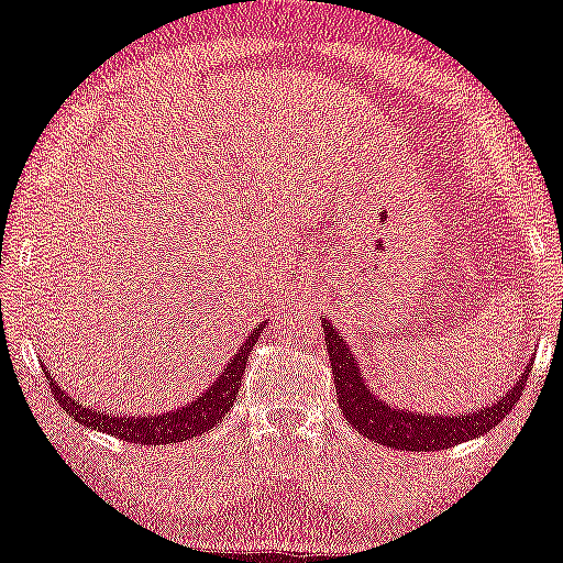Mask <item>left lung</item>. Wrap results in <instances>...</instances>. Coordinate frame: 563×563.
Returning <instances> with one entry per match:
<instances>
[{
    "label": "left lung",
    "instance_id": "1",
    "mask_svg": "<svg viewBox=\"0 0 563 563\" xmlns=\"http://www.w3.org/2000/svg\"><path fill=\"white\" fill-rule=\"evenodd\" d=\"M322 328L335 377L338 406H341L346 422L364 438L401 451L451 449L453 443H466V440L490 432L519 401L532 369V364H527L514 388L506 390V396H500L498 401H493V406H477L470 415H430V411L419 415V411L396 409L390 401L377 398L358 367L356 354H351L349 343L333 328V322L324 320Z\"/></svg>",
    "mask_w": 563,
    "mask_h": 563
}]
</instances>
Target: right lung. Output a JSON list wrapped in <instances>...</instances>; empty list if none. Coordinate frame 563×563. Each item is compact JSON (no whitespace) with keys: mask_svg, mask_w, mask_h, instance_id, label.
Returning a JSON list of instances; mask_svg holds the SVG:
<instances>
[{"mask_svg":"<svg viewBox=\"0 0 563 563\" xmlns=\"http://www.w3.org/2000/svg\"><path fill=\"white\" fill-rule=\"evenodd\" d=\"M264 324H256L254 333L246 338V343L235 351L233 358L228 362L225 372H222L209 388L196 396L191 404L183 406V409L167 411V415H154V417H125V415H112V411H97L93 406H84L78 398H73L70 393L59 388L57 380H52L49 369L44 367V375L49 377V388L54 393V401L70 415L76 422L84 428H91L97 432H107V435H118L125 443L135 445H167V443H183V440L201 435V432L217 428V424L225 419V415L233 409L235 393L241 388L243 372H246L249 354H252L256 335Z\"/></svg>","mask_w":563,"mask_h":563,"instance_id":"obj_1","label":"right lung"}]
</instances>
